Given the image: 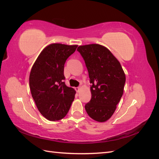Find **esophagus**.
I'll use <instances>...</instances> for the list:
<instances>
[{
  "label": "esophagus",
  "instance_id": "1",
  "mask_svg": "<svg viewBox=\"0 0 159 159\" xmlns=\"http://www.w3.org/2000/svg\"><path fill=\"white\" fill-rule=\"evenodd\" d=\"M75 91H77V92H79L80 89V87H77V88H75Z\"/></svg>",
  "mask_w": 159,
  "mask_h": 159
}]
</instances>
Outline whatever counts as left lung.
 <instances>
[{
    "instance_id": "8db88e82",
    "label": "left lung",
    "mask_w": 159,
    "mask_h": 159,
    "mask_svg": "<svg viewBox=\"0 0 159 159\" xmlns=\"http://www.w3.org/2000/svg\"><path fill=\"white\" fill-rule=\"evenodd\" d=\"M88 69L91 99L86 112L95 121L105 122L112 116L121 99L125 75L119 61L106 48L99 44L80 46L77 49Z\"/></svg>"
}]
</instances>
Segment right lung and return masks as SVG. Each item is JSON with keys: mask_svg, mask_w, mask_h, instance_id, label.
<instances>
[{"mask_svg": "<svg viewBox=\"0 0 159 159\" xmlns=\"http://www.w3.org/2000/svg\"><path fill=\"white\" fill-rule=\"evenodd\" d=\"M77 47L61 44L48 46L32 68L31 94L38 109L49 121L63 119L74 99L75 91L66 85L64 70L66 60Z\"/></svg>", "mask_w": 159, "mask_h": 159, "instance_id": "add662e5", "label": "right lung"}]
</instances>
